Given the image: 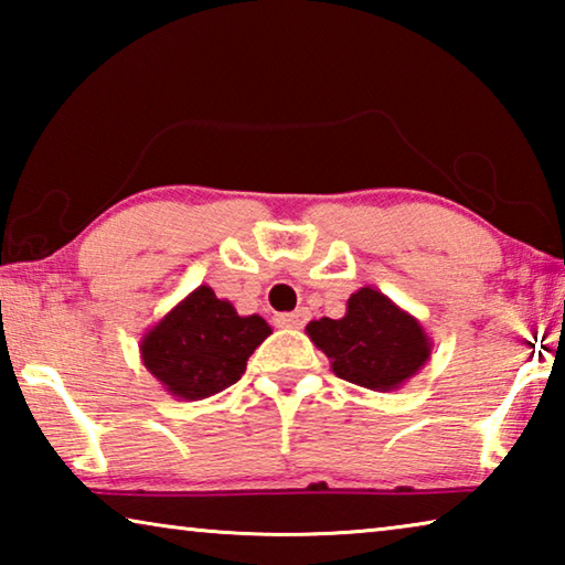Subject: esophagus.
Here are the masks:
<instances>
[{
    "label": "esophagus",
    "instance_id": "34e87169",
    "mask_svg": "<svg viewBox=\"0 0 565 565\" xmlns=\"http://www.w3.org/2000/svg\"><path fill=\"white\" fill-rule=\"evenodd\" d=\"M306 319H309V311L299 309L294 313H276L274 321H276V327H281V329H301Z\"/></svg>",
    "mask_w": 565,
    "mask_h": 565
}]
</instances>
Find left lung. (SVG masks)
<instances>
[{"mask_svg":"<svg viewBox=\"0 0 565 565\" xmlns=\"http://www.w3.org/2000/svg\"><path fill=\"white\" fill-rule=\"evenodd\" d=\"M306 333L327 353L333 374L381 394L414 379L434 349L420 321L374 286L351 294L341 319L309 321Z\"/></svg>","mask_w":565,"mask_h":565,"instance_id":"8db88e82","label":"left lung"}]
</instances>
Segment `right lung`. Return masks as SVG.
Instances as JSON below:
<instances>
[{
  "instance_id": "right-lung-1",
  "label": "right lung",
  "mask_w": 565,
  "mask_h": 565,
  "mask_svg": "<svg viewBox=\"0 0 565 565\" xmlns=\"http://www.w3.org/2000/svg\"><path fill=\"white\" fill-rule=\"evenodd\" d=\"M269 333L259 313L238 317L232 303L202 284L141 337L139 353L167 394L202 401L236 384Z\"/></svg>"
}]
</instances>
